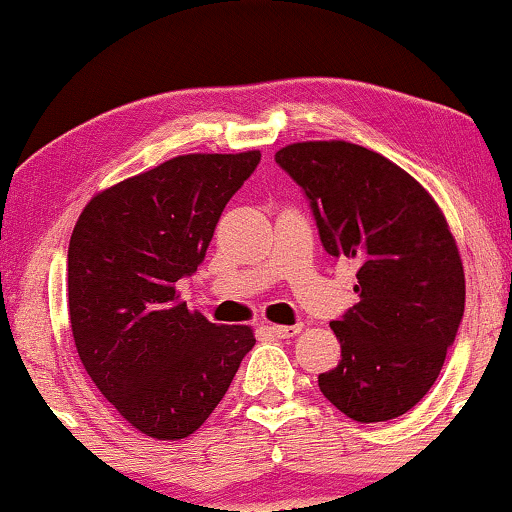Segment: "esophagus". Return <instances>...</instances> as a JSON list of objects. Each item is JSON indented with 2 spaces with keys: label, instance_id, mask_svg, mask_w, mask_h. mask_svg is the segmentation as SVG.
I'll return each mask as SVG.
<instances>
[{
  "label": "esophagus",
  "instance_id": "obj_1",
  "mask_svg": "<svg viewBox=\"0 0 512 512\" xmlns=\"http://www.w3.org/2000/svg\"><path fill=\"white\" fill-rule=\"evenodd\" d=\"M268 331L275 335V338H293V335H298L303 331V324H296V326H284V324H270Z\"/></svg>",
  "mask_w": 512,
  "mask_h": 512
}]
</instances>
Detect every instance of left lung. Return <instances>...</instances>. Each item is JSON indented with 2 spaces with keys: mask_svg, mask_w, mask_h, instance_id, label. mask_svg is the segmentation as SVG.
I'll return each instance as SVG.
<instances>
[{
  "mask_svg": "<svg viewBox=\"0 0 512 512\" xmlns=\"http://www.w3.org/2000/svg\"><path fill=\"white\" fill-rule=\"evenodd\" d=\"M275 160L303 186L321 244L356 265L359 303L331 321L342 359L319 389L349 419L387 422L438 380L464 317L459 247L431 193L366 146L296 142Z\"/></svg>",
  "mask_w": 512,
  "mask_h": 512,
  "instance_id": "left-lung-1",
  "label": "left lung"
}]
</instances>
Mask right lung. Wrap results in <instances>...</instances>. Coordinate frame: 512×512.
Instances as JSON below:
<instances>
[{"mask_svg":"<svg viewBox=\"0 0 512 512\" xmlns=\"http://www.w3.org/2000/svg\"><path fill=\"white\" fill-rule=\"evenodd\" d=\"M261 151L188 153L95 193L67 251V307L79 359L125 422L181 440L226 396L256 345L251 326L191 312L177 282L205 258L228 200Z\"/></svg>","mask_w":512,"mask_h":512,"instance_id":"obj_1","label":"right lung"}]
</instances>
